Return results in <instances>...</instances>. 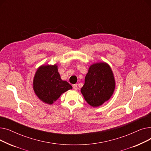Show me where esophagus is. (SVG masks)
Listing matches in <instances>:
<instances>
[{"label":"esophagus","mask_w":151,"mask_h":151,"mask_svg":"<svg viewBox=\"0 0 151 151\" xmlns=\"http://www.w3.org/2000/svg\"><path fill=\"white\" fill-rule=\"evenodd\" d=\"M73 88L75 90H77L78 89V85L76 84H73Z\"/></svg>","instance_id":"1"}]
</instances>
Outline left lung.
Wrapping results in <instances>:
<instances>
[{
  "label": "left lung",
  "mask_w": 151,
  "mask_h": 151,
  "mask_svg": "<svg viewBox=\"0 0 151 151\" xmlns=\"http://www.w3.org/2000/svg\"><path fill=\"white\" fill-rule=\"evenodd\" d=\"M116 81L113 70L105 62L92 64L86 74L81 92L92 107H98L110 99L115 90Z\"/></svg>",
  "instance_id": "1"
}]
</instances>
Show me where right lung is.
<instances>
[{"label":"right lung","mask_w":151,"mask_h":151,"mask_svg":"<svg viewBox=\"0 0 151 151\" xmlns=\"http://www.w3.org/2000/svg\"><path fill=\"white\" fill-rule=\"evenodd\" d=\"M71 89L72 86L61 79L56 63L42 65L37 68L33 80V89L45 104L52 105L62 93Z\"/></svg>","instance_id":"obj_1"}]
</instances>
